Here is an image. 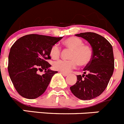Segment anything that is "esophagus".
Segmentation results:
<instances>
[{"instance_id":"34e87169","label":"esophagus","mask_w":124,"mask_h":124,"mask_svg":"<svg viewBox=\"0 0 124 124\" xmlns=\"http://www.w3.org/2000/svg\"><path fill=\"white\" fill-rule=\"evenodd\" d=\"M61 73L63 75V76H68V74L67 73H63V72H61Z\"/></svg>"}]
</instances>
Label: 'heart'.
I'll return each instance as SVG.
<instances>
[{
    "label": "heart",
    "mask_w": 124,
    "mask_h": 124,
    "mask_svg": "<svg viewBox=\"0 0 124 124\" xmlns=\"http://www.w3.org/2000/svg\"><path fill=\"white\" fill-rule=\"evenodd\" d=\"M63 46L71 49L69 59L70 60H59L53 63V68L61 72L69 73L75 69L78 64L82 67L86 66L91 62L93 52L91 46L84 45V42L79 38L71 37L62 41ZM61 48L57 45H53L51 48L50 55L53 59L58 58L61 54Z\"/></svg>",
    "instance_id": "b5f03b06"
}]
</instances>
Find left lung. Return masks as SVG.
<instances>
[{
    "label": "left lung",
    "instance_id": "obj_1",
    "mask_svg": "<svg viewBox=\"0 0 124 124\" xmlns=\"http://www.w3.org/2000/svg\"><path fill=\"white\" fill-rule=\"evenodd\" d=\"M75 35L89 43L93 55L91 62L84 69V74L77 75V81L70 87V90L79 99L92 100L105 91L113 75L114 69L113 47L105 38L93 32ZM86 72L88 74L85 75Z\"/></svg>",
    "mask_w": 124,
    "mask_h": 124
}]
</instances>
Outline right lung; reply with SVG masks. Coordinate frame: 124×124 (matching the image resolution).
I'll list each match as a JSON object with an SVG mask.
<instances>
[{
	"label": "right lung",
	"mask_w": 124,
	"mask_h": 124,
	"mask_svg": "<svg viewBox=\"0 0 124 124\" xmlns=\"http://www.w3.org/2000/svg\"><path fill=\"white\" fill-rule=\"evenodd\" d=\"M62 37L37 34L23 36L11 46L8 55V70L17 92L25 99L38 98L45 92L57 71L49 69L46 60L51 58V48ZM45 70L40 75L38 70Z\"/></svg>",
	"instance_id": "right-lung-1"
}]
</instances>
